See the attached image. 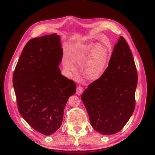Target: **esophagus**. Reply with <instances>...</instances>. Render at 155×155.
I'll list each match as a JSON object with an SVG mask.
<instances>
[{
  "instance_id": "34e87169",
  "label": "esophagus",
  "mask_w": 155,
  "mask_h": 155,
  "mask_svg": "<svg viewBox=\"0 0 155 155\" xmlns=\"http://www.w3.org/2000/svg\"><path fill=\"white\" fill-rule=\"evenodd\" d=\"M84 91V89H83V87L82 86L80 85H78L77 87V91H76V94L77 95H80L82 94V92Z\"/></svg>"
}]
</instances>
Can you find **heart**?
I'll list each match as a JSON object with an SVG mask.
<instances>
[{"label": "heart", "mask_w": 155, "mask_h": 155, "mask_svg": "<svg viewBox=\"0 0 155 155\" xmlns=\"http://www.w3.org/2000/svg\"><path fill=\"white\" fill-rule=\"evenodd\" d=\"M111 56V48L101 43L82 44L75 47L70 53V59L65 56L63 63L68 70H75L76 66L81 65L88 56L84 67L86 78L90 80L99 78L107 68Z\"/></svg>", "instance_id": "obj_1"}]
</instances>
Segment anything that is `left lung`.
<instances>
[{
  "mask_svg": "<svg viewBox=\"0 0 155 155\" xmlns=\"http://www.w3.org/2000/svg\"><path fill=\"white\" fill-rule=\"evenodd\" d=\"M137 80L131 51L126 39L120 36L107 68L81 97L96 131L114 134L124 127L134 110Z\"/></svg>",
  "mask_w": 155,
  "mask_h": 155,
  "instance_id": "left-lung-1",
  "label": "left lung"
}]
</instances>
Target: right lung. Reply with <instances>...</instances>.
<instances>
[{
	"label": "right lung",
	"mask_w": 155,
	"mask_h": 155,
	"mask_svg": "<svg viewBox=\"0 0 155 155\" xmlns=\"http://www.w3.org/2000/svg\"><path fill=\"white\" fill-rule=\"evenodd\" d=\"M60 37L55 33L26 43L15 68L12 82L20 114L38 132L49 136L61 125L74 81L61 75Z\"/></svg>",
	"instance_id": "right-lung-1"
}]
</instances>
